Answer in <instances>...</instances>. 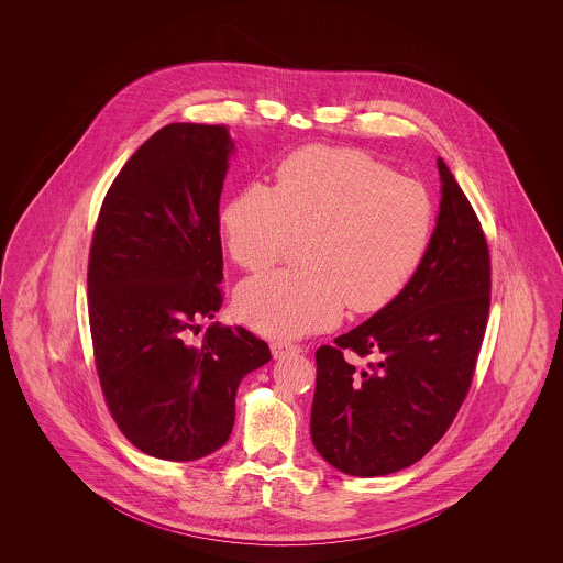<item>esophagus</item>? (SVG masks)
<instances>
[{
  "mask_svg": "<svg viewBox=\"0 0 563 563\" xmlns=\"http://www.w3.org/2000/svg\"><path fill=\"white\" fill-rule=\"evenodd\" d=\"M269 350H272V356H274V358H283V356L289 354V352H301V346L287 344V342H272Z\"/></svg>",
  "mask_w": 563,
  "mask_h": 563,
  "instance_id": "34e87169",
  "label": "esophagus"
}]
</instances>
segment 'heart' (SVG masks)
<instances>
[{
	"label": "heart",
	"instance_id": "obj_1",
	"mask_svg": "<svg viewBox=\"0 0 563 563\" xmlns=\"http://www.w3.org/2000/svg\"><path fill=\"white\" fill-rule=\"evenodd\" d=\"M232 260L249 272L280 262L303 239L306 268L251 278L236 314L269 338H299L367 314L409 285L429 251V189L358 150L303 147L278 164L276 184L253 181L219 213Z\"/></svg>",
	"mask_w": 563,
	"mask_h": 563
}]
</instances>
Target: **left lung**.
I'll use <instances>...</instances> for the list:
<instances>
[{
	"label": "left lung",
	"instance_id": "left-lung-1",
	"mask_svg": "<svg viewBox=\"0 0 563 563\" xmlns=\"http://www.w3.org/2000/svg\"><path fill=\"white\" fill-rule=\"evenodd\" d=\"M429 251L402 294L317 350L310 432L319 454L354 477L411 466L441 441L468 395L492 299L482 221L445 162ZM350 357L371 356L365 371Z\"/></svg>",
	"mask_w": 563,
	"mask_h": 563
}]
</instances>
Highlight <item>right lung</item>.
<instances>
[{
    "instance_id": "add662e5",
    "label": "right lung",
    "mask_w": 563,
    "mask_h": 563,
    "mask_svg": "<svg viewBox=\"0 0 563 563\" xmlns=\"http://www.w3.org/2000/svg\"><path fill=\"white\" fill-rule=\"evenodd\" d=\"M225 124L177 122L152 134L108 189L88 255V321L101 390L122 434L145 454L188 462L234 427L242 377L268 344L213 322L223 303L219 198Z\"/></svg>"
}]
</instances>
